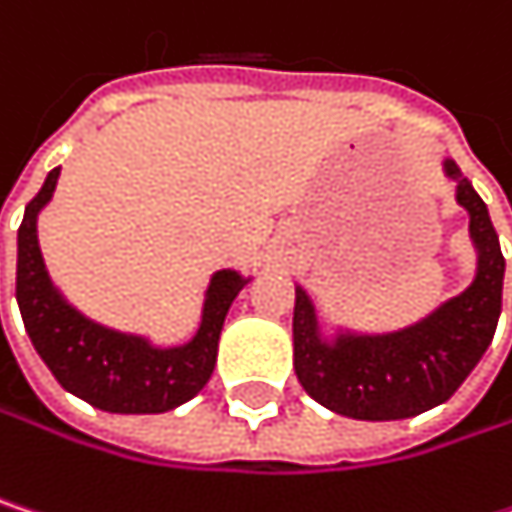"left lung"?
Here are the masks:
<instances>
[{
    "label": "left lung",
    "instance_id": "left-lung-1",
    "mask_svg": "<svg viewBox=\"0 0 512 512\" xmlns=\"http://www.w3.org/2000/svg\"><path fill=\"white\" fill-rule=\"evenodd\" d=\"M457 183V204L468 213L477 249L474 281L424 320L382 335L341 329L323 338L311 296L296 287L293 367L302 388L326 409L356 421L415 418L451 400L492 344L501 317L504 255L489 210L454 159L442 162Z\"/></svg>",
    "mask_w": 512,
    "mask_h": 512
}]
</instances>
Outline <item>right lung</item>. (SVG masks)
<instances>
[{"instance_id":"1","label":"right lung","mask_w":512,"mask_h":512,"mask_svg":"<svg viewBox=\"0 0 512 512\" xmlns=\"http://www.w3.org/2000/svg\"><path fill=\"white\" fill-rule=\"evenodd\" d=\"M58 171L52 168L41 192L26 204L17 231V305L38 356L64 391L103 412L156 415L192 400L213 376L228 308L249 278L237 269L213 272L201 326L180 347H156L142 335L88 320L58 293L38 246V213L50 204Z\"/></svg>"}]
</instances>
